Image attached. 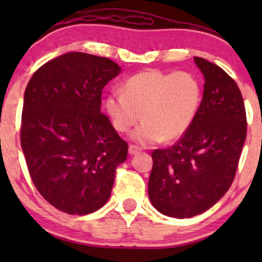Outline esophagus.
I'll return each instance as SVG.
<instances>
[{
  "instance_id": "1",
  "label": "esophagus",
  "mask_w": 262,
  "mask_h": 262,
  "mask_svg": "<svg viewBox=\"0 0 262 262\" xmlns=\"http://www.w3.org/2000/svg\"><path fill=\"white\" fill-rule=\"evenodd\" d=\"M141 150L142 148L136 146V144H130V146H129V153H130V155H137V153H139Z\"/></svg>"
}]
</instances>
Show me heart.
Returning <instances> with one entry per match:
<instances>
[{"label":"heart","instance_id":"heart-1","mask_svg":"<svg viewBox=\"0 0 262 262\" xmlns=\"http://www.w3.org/2000/svg\"><path fill=\"white\" fill-rule=\"evenodd\" d=\"M202 102V83L190 71L148 70L132 76L123 91H113L105 101L116 130L132 133L138 143L175 141L189 129Z\"/></svg>","mask_w":262,"mask_h":262}]
</instances>
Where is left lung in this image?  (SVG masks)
Listing matches in <instances>:
<instances>
[{
  "label": "left lung",
  "instance_id": "8db88e82",
  "mask_svg": "<svg viewBox=\"0 0 262 262\" xmlns=\"http://www.w3.org/2000/svg\"><path fill=\"white\" fill-rule=\"evenodd\" d=\"M203 100L191 125L173 146L153 149L148 196L160 213L191 218L231 187L247 133L242 94L233 78L203 58Z\"/></svg>",
  "mask_w": 262,
  "mask_h": 262
}]
</instances>
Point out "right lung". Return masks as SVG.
Here are the masks:
<instances>
[{
    "label": "right lung",
    "mask_w": 262,
    "mask_h": 262,
    "mask_svg": "<svg viewBox=\"0 0 262 262\" xmlns=\"http://www.w3.org/2000/svg\"><path fill=\"white\" fill-rule=\"evenodd\" d=\"M120 67L72 52L41 66L26 86L21 148L41 196L60 212L84 215L109 200L128 143L101 113L102 89Z\"/></svg>",
    "instance_id": "right-lung-1"
}]
</instances>
